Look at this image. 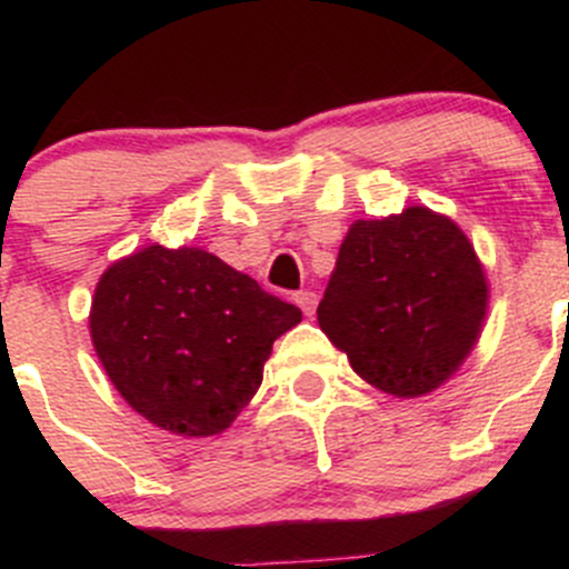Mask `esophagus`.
<instances>
[{
	"label": "esophagus",
	"instance_id": "esophagus-1",
	"mask_svg": "<svg viewBox=\"0 0 569 569\" xmlns=\"http://www.w3.org/2000/svg\"><path fill=\"white\" fill-rule=\"evenodd\" d=\"M295 302L302 308V313H306V317H313V311H317L319 297L313 295V291H297Z\"/></svg>",
	"mask_w": 569,
	"mask_h": 569
}]
</instances>
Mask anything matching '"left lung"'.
I'll list each match as a JSON object with an SVG mask.
<instances>
[{
    "instance_id": "obj_1",
    "label": "left lung",
    "mask_w": 569,
    "mask_h": 569,
    "mask_svg": "<svg viewBox=\"0 0 569 569\" xmlns=\"http://www.w3.org/2000/svg\"><path fill=\"white\" fill-rule=\"evenodd\" d=\"M487 297L460 226L410 206L352 222L317 319L369 386L416 399L443 386L476 347Z\"/></svg>"
}]
</instances>
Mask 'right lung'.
<instances>
[{
    "label": "right lung",
    "mask_w": 569,
    "mask_h": 569,
    "mask_svg": "<svg viewBox=\"0 0 569 569\" xmlns=\"http://www.w3.org/2000/svg\"><path fill=\"white\" fill-rule=\"evenodd\" d=\"M300 319L211 252L151 244L101 274L90 336L129 407L168 432L209 438L256 396L274 338Z\"/></svg>",
    "instance_id": "right-lung-1"
}]
</instances>
